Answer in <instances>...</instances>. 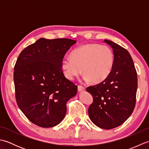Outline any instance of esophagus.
Masks as SVG:
<instances>
[{
	"mask_svg": "<svg viewBox=\"0 0 149 149\" xmlns=\"http://www.w3.org/2000/svg\"><path fill=\"white\" fill-rule=\"evenodd\" d=\"M78 91H79V92H81V91H85V88L83 87V86H78Z\"/></svg>",
	"mask_w": 149,
	"mask_h": 149,
	"instance_id": "obj_1",
	"label": "esophagus"
}]
</instances>
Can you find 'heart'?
<instances>
[{
  "label": "heart",
  "mask_w": 149,
  "mask_h": 149,
  "mask_svg": "<svg viewBox=\"0 0 149 149\" xmlns=\"http://www.w3.org/2000/svg\"><path fill=\"white\" fill-rule=\"evenodd\" d=\"M71 58L61 60V66L70 80L81 74L83 70L85 81L100 83L108 77L114 65V54L109 47L89 43L74 49Z\"/></svg>",
  "instance_id": "1"
}]
</instances>
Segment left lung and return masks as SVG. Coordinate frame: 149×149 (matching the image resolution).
Masks as SVG:
<instances>
[{"mask_svg": "<svg viewBox=\"0 0 149 149\" xmlns=\"http://www.w3.org/2000/svg\"><path fill=\"white\" fill-rule=\"evenodd\" d=\"M113 49L114 65L105 80L86 91L93 97L88 108L90 118L95 125L111 129L122 125L131 116L136 104L138 77L133 61L127 50L104 40Z\"/></svg>", "mask_w": 149, "mask_h": 149, "instance_id": "8db88e82", "label": "left lung"}]
</instances>
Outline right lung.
Returning <instances> with one entry per match:
<instances>
[{
  "mask_svg": "<svg viewBox=\"0 0 149 149\" xmlns=\"http://www.w3.org/2000/svg\"><path fill=\"white\" fill-rule=\"evenodd\" d=\"M77 42L67 38H40L20 54L14 68L16 100L31 122L52 127L61 122L66 102L76 95L77 86L67 79L61 60Z\"/></svg>",
  "mask_w": 149,
  "mask_h": 149,
  "instance_id": "obj_1",
  "label": "right lung"
}]
</instances>
